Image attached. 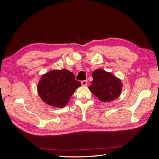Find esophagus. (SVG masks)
Here are the masks:
<instances>
[{
    "label": "esophagus",
    "instance_id": "1",
    "mask_svg": "<svg viewBox=\"0 0 159 159\" xmlns=\"http://www.w3.org/2000/svg\"><path fill=\"white\" fill-rule=\"evenodd\" d=\"M88 85V81L87 80H84L81 81V85L83 86H86Z\"/></svg>",
    "mask_w": 159,
    "mask_h": 159
}]
</instances>
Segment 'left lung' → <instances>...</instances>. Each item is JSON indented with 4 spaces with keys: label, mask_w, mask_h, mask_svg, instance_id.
Wrapping results in <instances>:
<instances>
[{
    "label": "left lung",
    "mask_w": 159,
    "mask_h": 159,
    "mask_svg": "<svg viewBox=\"0 0 159 159\" xmlns=\"http://www.w3.org/2000/svg\"><path fill=\"white\" fill-rule=\"evenodd\" d=\"M92 77L93 80L89 89L101 102H112L121 95L122 81L111 72L97 69L92 73Z\"/></svg>",
    "instance_id": "obj_1"
}]
</instances>
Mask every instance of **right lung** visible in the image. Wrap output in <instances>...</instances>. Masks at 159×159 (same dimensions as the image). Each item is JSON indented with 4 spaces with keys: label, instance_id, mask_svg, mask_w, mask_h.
<instances>
[{
    "label": "right lung",
    "instance_id": "right-lung-1",
    "mask_svg": "<svg viewBox=\"0 0 159 159\" xmlns=\"http://www.w3.org/2000/svg\"><path fill=\"white\" fill-rule=\"evenodd\" d=\"M81 83L75 80V75L66 69L54 70L43 74L37 85L41 99L50 106L63 108Z\"/></svg>",
    "mask_w": 159,
    "mask_h": 159
}]
</instances>
